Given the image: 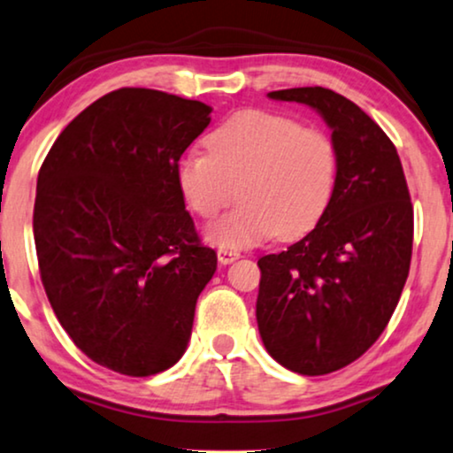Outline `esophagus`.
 Wrapping results in <instances>:
<instances>
[{
	"label": "esophagus",
	"mask_w": 453,
	"mask_h": 453,
	"mask_svg": "<svg viewBox=\"0 0 453 453\" xmlns=\"http://www.w3.org/2000/svg\"><path fill=\"white\" fill-rule=\"evenodd\" d=\"M239 257V251L233 250H219V262L220 264H231Z\"/></svg>",
	"instance_id": "esophagus-1"
}]
</instances>
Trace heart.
<instances>
[{
  "label": "heart",
  "mask_w": 453,
  "mask_h": 453,
  "mask_svg": "<svg viewBox=\"0 0 453 453\" xmlns=\"http://www.w3.org/2000/svg\"><path fill=\"white\" fill-rule=\"evenodd\" d=\"M205 150L180 157L176 185L202 219L225 210L237 187L241 203L205 231L220 250H245L274 234L283 241L303 237L337 191L334 141L289 116L241 110L205 137Z\"/></svg>",
  "instance_id": "1"
}]
</instances>
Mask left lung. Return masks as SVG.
Listing matches in <instances>:
<instances>
[{
  "label": "left lung",
  "mask_w": 453,
  "mask_h": 453,
  "mask_svg": "<svg viewBox=\"0 0 453 453\" xmlns=\"http://www.w3.org/2000/svg\"><path fill=\"white\" fill-rule=\"evenodd\" d=\"M314 108L339 154L337 191L302 241L257 260L256 319L280 366L319 377L357 360L406 285L414 210L395 145L366 111L325 87L270 91Z\"/></svg>",
  "instance_id": "obj_1"
}]
</instances>
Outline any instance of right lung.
I'll return each mask as SVG.
<instances>
[{
    "mask_svg": "<svg viewBox=\"0 0 453 453\" xmlns=\"http://www.w3.org/2000/svg\"><path fill=\"white\" fill-rule=\"evenodd\" d=\"M210 111L125 87L81 111L41 164L33 233L47 299L76 348L114 372L174 366L216 273L176 185Z\"/></svg>",
    "mask_w": 453,
    "mask_h": 453,
    "instance_id": "add662e5",
    "label": "right lung"
}]
</instances>
